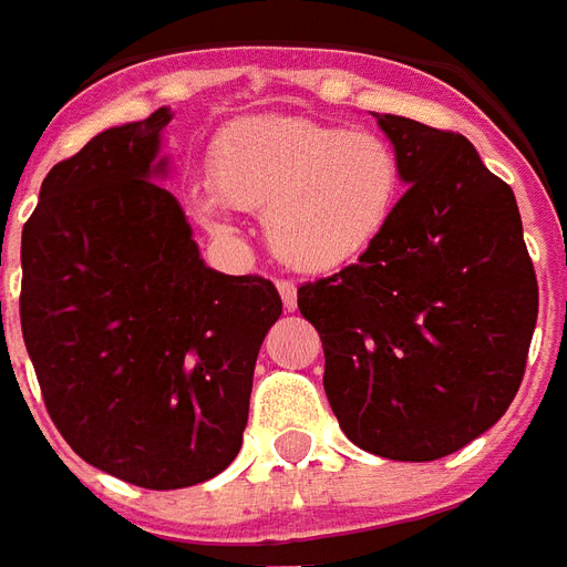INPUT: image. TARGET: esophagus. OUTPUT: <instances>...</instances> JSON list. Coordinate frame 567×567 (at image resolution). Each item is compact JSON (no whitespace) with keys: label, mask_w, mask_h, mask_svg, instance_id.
<instances>
[{"label":"esophagus","mask_w":567,"mask_h":567,"mask_svg":"<svg viewBox=\"0 0 567 567\" xmlns=\"http://www.w3.org/2000/svg\"><path fill=\"white\" fill-rule=\"evenodd\" d=\"M276 288H279V295H282L285 309H288V312H291V309H297V285L288 282V279H279V282H276Z\"/></svg>","instance_id":"obj_1"}]
</instances>
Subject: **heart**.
I'll list each match as a JSON object with an SVG mask.
<instances>
[{
    "label": "heart",
    "instance_id": "b5f03b06",
    "mask_svg": "<svg viewBox=\"0 0 567 567\" xmlns=\"http://www.w3.org/2000/svg\"><path fill=\"white\" fill-rule=\"evenodd\" d=\"M212 187L194 209L221 221L224 203L264 215L267 243L297 272H340L380 243L404 197V163L389 140L309 117H248L209 154Z\"/></svg>",
    "mask_w": 567,
    "mask_h": 567
}]
</instances>
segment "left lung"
Returning <instances> with one entry per match:
<instances>
[{
  "label": "left lung",
  "instance_id": "obj_1",
  "mask_svg": "<svg viewBox=\"0 0 567 567\" xmlns=\"http://www.w3.org/2000/svg\"><path fill=\"white\" fill-rule=\"evenodd\" d=\"M406 194L364 258L297 288L324 346V394L346 437L392 462H434L495 425L519 392L537 279L511 185L462 133L373 115Z\"/></svg>",
  "mask_w": 567,
  "mask_h": 567
}]
</instances>
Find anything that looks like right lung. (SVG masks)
<instances>
[{"label":"right lung","instance_id":"add662e5","mask_svg":"<svg viewBox=\"0 0 567 567\" xmlns=\"http://www.w3.org/2000/svg\"><path fill=\"white\" fill-rule=\"evenodd\" d=\"M169 121L157 109L56 163L20 239V328L44 406L84 462L142 488L197 486L234 462L282 316L270 279L199 258L157 185Z\"/></svg>","mask_w":567,"mask_h":567}]
</instances>
